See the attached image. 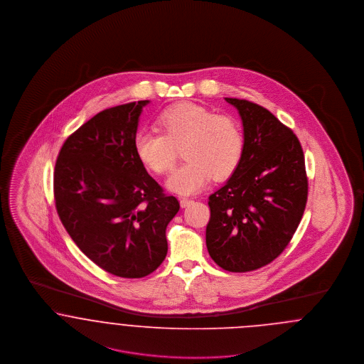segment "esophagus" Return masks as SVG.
<instances>
[{
	"mask_svg": "<svg viewBox=\"0 0 364 364\" xmlns=\"http://www.w3.org/2000/svg\"><path fill=\"white\" fill-rule=\"evenodd\" d=\"M179 203H181V206L182 208H186V206H189L191 203H193V200L191 198H188V197H182L181 200H179Z\"/></svg>",
	"mask_w": 364,
	"mask_h": 364,
	"instance_id": "1",
	"label": "esophagus"
}]
</instances>
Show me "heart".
I'll return each mask as SVG.
<instances>
[{
    "mask_svg": "<svg viewBox=\"0 0 364 364\" xmlns=\"http://www.w3.org/2000/svg\"><path fill=\"white\" fill-rule=\"evenodd\" d=\"M158 130H140L134 151L142 164L156 174L174 166L181 146L186 160L167 178V188L179 194L203 189L209 179H223L237 170L245 137L235 118L216 115L204 106L182 103L160 114Z\"/></svg>",
    "mask_w": 364,
    "mask_h": 364,
    "instance_id": "obj_1",
    "label": "heart"
}]
</instances>
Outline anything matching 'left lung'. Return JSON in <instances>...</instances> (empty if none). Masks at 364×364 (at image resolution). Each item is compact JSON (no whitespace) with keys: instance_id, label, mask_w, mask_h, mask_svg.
Here are the masks:
<instances>
[{"instance_id":"1","label":"left lung","mask_w":364,"mask_h":364,"mask_svg":"<svg viewBox=\"0 0 364 364\" xmlns=\"http://www.w3.org/2000/svg\"><path fill=\"white\" fill-rule=\"evenodd\" d=\"M242 119L245 148L237 170L210 194L206 247L228 272H250L283 253L301 220L307 176L301 142L270 111L225 97Z\"/></svg>"}]
</instances>
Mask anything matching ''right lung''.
I'll return each mask as SVG.
<instances>
[{
	"label": "right lung",
	"instance_id": "1",
	"mask_svg": "<svg viewBox=\"0 0 364 364\" xmlns=\"http://www.w3.org/2000/svg\"><path fill=\"white\" fill-rule=\"evenodd\" d=\"M100 111L68 140L55 163L54 198L65 230L97 267L140 279L167 255L166 228L179 210L134 151L142 107Z\"/></svg>",
	"mask_w": 364,
	"mask_h": 364
}]
</instances>
